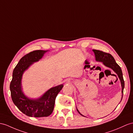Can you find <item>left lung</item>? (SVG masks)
Here are the masks:
<instances>
[{
  "instance_id": "left-lung-1",
  "label": "left lung",
  "mask_w": 133,
  "mask_h": 133,
  "mask_svg": "<svg viewBox=\"0 0 133 133\" xmlns=\"http://www.w3.org/2000/svg\"><path fill=\"white\" fill-rule=\"evenodd\" d=\"M92 51L95 54V60L96 61L102 62L104 65L109 68H111V69H112L113 71H114L116 74H117L118 78L119 79V80H120L121 87H122V90H121V92H122L121 100H122V96H123V91H124V89L125 87V82L124 81V78H123L122 72V70L121 69L120 66H119L116 63L114 57H113L111 54L105 53L104 52H103L102 51H99V50H92ZM77 110L81 115L84 116L79 112L77 108ZM84 117H85V116H84Z\"/></svg>"
}]
</instances>
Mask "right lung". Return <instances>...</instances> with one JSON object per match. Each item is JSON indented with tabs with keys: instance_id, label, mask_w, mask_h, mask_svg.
Returning <instances> with one entry per match:
<instances>
[{
	"instance_id": "right-lung-1",
	"label": "right lung",
	"mask_w": 133,
	"mask_h": 133,
	"mask_svg": "<svg viewBox=\"0 0 133 133\" xmlns=\"http://www.w3.org/2000/svg\"><path fill=\"white\" fill-rule=\"evenodd\" d=\"M48 51L36 50L22 57L13 72L10 90L12 101L22 113L29 117H47L53 112L55 99L63 84L52 87L38 98H30L22 91L23 74L34 63L41 60Z\"/></svg>"
}]
</instances>
